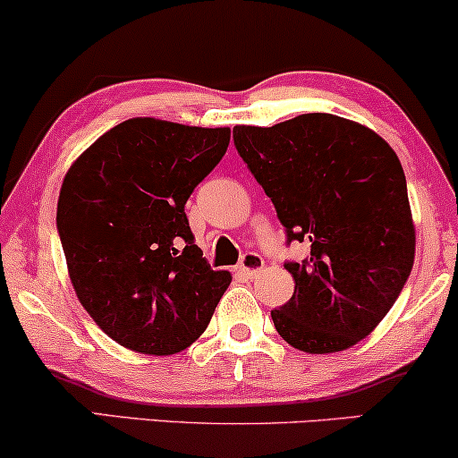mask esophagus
<instances>
[{"label": "esophagus", "mask_w": 458, "mask_h": 458, "mask_svg": "<svg viewBox=\"0 0 458 458\" xmlns=\"http://www.w3.org/2000/svg\"><path fill=\"white\" fill-rule=\"evenodd\" d=\"M263 265H265V261L261 255H257V252H246V255L242 257L238 272L242 276H246V278H252V276H257L259 272H261Z\"/></svg>", "instance_id": "obj_1"}]
</instances>
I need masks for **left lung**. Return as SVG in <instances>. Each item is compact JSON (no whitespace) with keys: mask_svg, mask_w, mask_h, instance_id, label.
Instances as JSON below:
<instances>
[{"mask_svg":"<svg viewBox=\"0 0 458 458\" xmlns=\"http://www.w3.org/2000/svg\"><path fill=\"white\" fill-rule=\"evenodd\" d=\"M233 142L289 242H310L308 259L284 263L295 293L272 310L276 331L310 354L354 346L388 314L414 265L397 155L369 127L323 112L238 125Z\"/></svg>","mask_w":458,"mask_h":458,"instance_id":"obj_1","label":"left lung"}]
</instances>
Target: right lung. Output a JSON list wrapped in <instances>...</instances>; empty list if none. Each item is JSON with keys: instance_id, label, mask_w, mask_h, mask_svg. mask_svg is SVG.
Returning <instances> with one entry per match:
<instances>
[{"instance_id": "right-lung-1", "label": "right lung", "mask_w": 458, "mask_h": 458, "mask_svg": "<svg viewBox=\"0 0 458 458\" xmlns=\"http://www.w3.org/2000/svg\"><path fill=\"white\" fill-rule=\"evenodd\" d=\"M229 140V127L129 118L67 169L56 229L72 286L99 329L133 352L189 348L231 284L206 261L184 214Z\"/></svg>"}]
</instances>
